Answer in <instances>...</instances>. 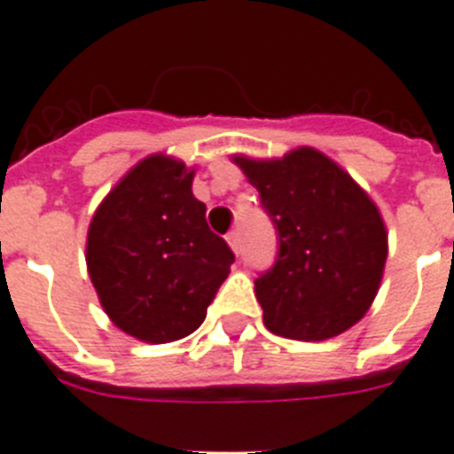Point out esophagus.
<instances>
[{"label": "esophagus", "instance_id": "34e87169", "mask_svg": "<svg viewBox=\"0 0 454 454\" xmlns=\"http://www.w3.org/2000/svg\"><path fill=\"white\" fill-rule=\"evenodd\" d=\"M227 243H230L234 253H241V234H239V231L231 230L230 234H227Z\"/></svg>", "mask_w": 454, "mask_h": 454}]
</instances>
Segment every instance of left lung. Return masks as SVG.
Returning <instances> with one entry per match:
<instances>
[{"mask_svg": "<svg viewBox=\"0 0 454 454\" xmlns=\"http://www.w3.org/2000/svg\"><path fill=\"white\" fill-rule=\"evenodd\" d=\"M236 164L260 192L278 253L254 278L269 332L294 340L332 339L362 320L387 260L376 204L350 176L313 148L283 160Z\"/></svg>", "mask_w": 454, "mask_h": 454, "instance_id": "8db88e82", "label": "left lung"}]
</instances>
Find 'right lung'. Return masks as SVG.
Returning <instances> with one entry per match:
<instances>
[{"instance_id":"obj_1","label":"right lung","mask_w":454,"mask_h":454,"mask_svg":"<svg viewBox=\"0 0 454 454\" xmlns=\"http://www.w3.org/2000/svg\"><path fill=\"white\" fill-rule=\"evenodd\" d=\"M185 164L138 162L97 208L88 271L108 317L129 336L168 343L192 334L230 273L234 253L206 223Z\"/></svg>"}]
</instances>
